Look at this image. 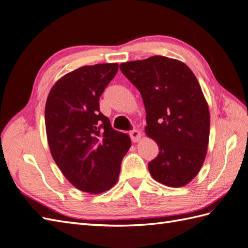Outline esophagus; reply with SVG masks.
Masks as SVG:
<instances>
[{
	"mask_svg": "<svg viewBox=\"0 0 248 248\" xmlns=\"http://www.w3.org/2000/svg\"><path fill=\"white\" fill-rule=\"evenodd\" d=\"M129 135H130V138L132 140V142H135V143L139 142V140H140V137H142V133H140V131H139L137 129L131 130L129 132Z\"/></svg>",
	"mask_w": 248,
	"mask_h": 248,
	"instance_id": "obj_1",
	"label": "esophagus"
}]
</instances>
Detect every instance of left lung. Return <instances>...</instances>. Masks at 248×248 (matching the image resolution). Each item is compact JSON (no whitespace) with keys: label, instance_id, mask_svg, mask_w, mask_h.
<instances>
[{"label":"left lung","instance_id":"left-lung-1","mask_svg":"<svg viewBox=\"0 0 248 248\" xmlns=\"http://www.w3.org/2000/svg\"><path fill=\"white\" fill-rule=\"evenodd\" d=\"M140 93L146 135L158 146L148 164L156 182L173 188L189 184L202 169L210 137V111L189 66L176 59L152 56L120 64Z\"/></svg>","mask_w":248,"mask_h":248}]
</instances>
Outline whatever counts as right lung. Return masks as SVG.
I'll return each instance as SVG.
<instances>
[{
  "instance_id": "add662e5",
  "label": "right lung",
  "mask_w": 248,
  "mask_h": 248,
  "mask_svg": "<svg viewBox=\"0 0 248 248\" xmlns=\"http://www.w3.org/2000/svg\"><path fill=\"white\" fill-rule=\"evenodd\" d=\"M118 63L85 65L53 85L45 108L51 155L77 189L100 194L116 185L129 150L128 135L115 130L100 111L99 99L116 76Z\"/></svg>"
}]
</instances>
